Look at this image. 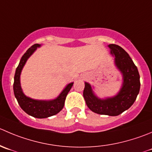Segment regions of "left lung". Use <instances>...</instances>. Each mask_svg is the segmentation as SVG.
<instances>
[{
	"label": "left lung",
	"mask_w": 152,
	"mask_h": 152,
	"mask_svg": "<svg viewBox=\"0 0 152 152\" xmlns=\"http://www.w3.org/2000/svg\"><path fill=\"white\" fill-rule=\"evenodd\" d=\"M114 63L123 75V85L114 96L99 99L94 94L91 85L85 82L83 96L90 110L98 114L118 116L128 110L136 100L140 92V82L137 67L127 52L117 45H109Z\"/></svg>",
	"instance_id": "left-lung-1"
}]
</instances>
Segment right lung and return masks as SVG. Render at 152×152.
Masks as SVG:
<instances>
[{
	"label": "right lung",
	"mask_w": 152,
	"mask_h": 152,
	"mask_svg": "<svg viewBox=\"0 0 152 152\" xmlns=\"http://www.w3.org/2000/svg\"><path fill=\"white\" fill-rule=\"evenodd\" d=\"M41 47V45L35 44L26 50L20 58L18 66L16 68L13 84V91L15 96L18 102L19 105L23 111L27 114L35 117V118H48L51 116L56 115V113L61 111L64 107V102L67 94L71 89L73 82L68 84L61 91L57 98L52 100H37L26 96L23 93L20 87V76L23 66L31 55L35 52V50Z\"/></svg>",
	"instance_id": "1"
}]
</instances>
